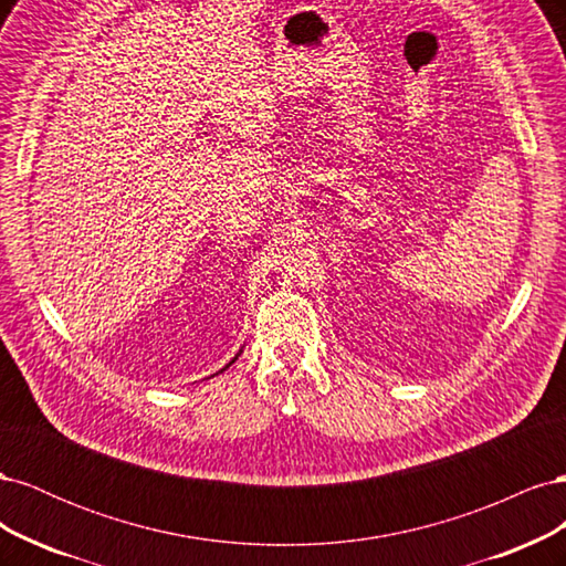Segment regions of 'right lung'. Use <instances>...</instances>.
<instances>
[{
	"label": "right lung",
	"instance_id": "right-lung-1",
	"mask_svg": "<svg viewBox=\"0 0 566 566\" xmlns=\"http://www.w3.org/2000/svg\"><path fill=\"white\" fill-rule=\"evenodd\" d=\"M233 361H235V358H233ZM233 361H231V364H233Z\"/></svg>",
	"mask_w": 566,
	"mask_h": 566
}]
</instances>
